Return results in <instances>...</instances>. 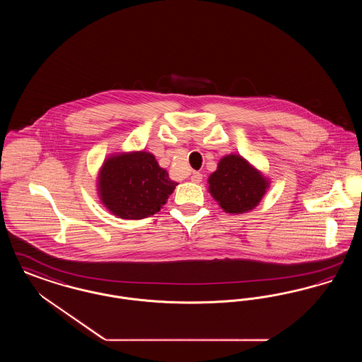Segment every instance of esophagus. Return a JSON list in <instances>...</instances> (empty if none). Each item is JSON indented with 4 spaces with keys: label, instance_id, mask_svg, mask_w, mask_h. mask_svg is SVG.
<instances>
[{
    "label": "esophagus",
    "instance_id": "esophagus-1",
    "mask_svg": "<svg viewBox=\"0 0 362 362\" xmlns=\"http://www.w3.org/2000/svg\"><path fill=\"white\" fill-rule=\"evenodd\" d=\"M191 182H194V183H199V182H202V173H192V175H191Z\"/></svg>",
    "mask_w": 362,
    "mask_h": 362
}]
</instances>
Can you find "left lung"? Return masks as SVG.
I'll return each instance as SVG.
<instances>
[{
	"instance_id": "obj_1",
	"label": "left lung",
	"mask_w": 362,
	"mask_h": 362,
	"mask_svg": "<svg viewBox=\"0 0 362 362\" xmlns=\"http://www.w3.org/2000/svg\"><path fill=\"white\" fill-rule=\"evenodd\" d=\"M210 194L228 213L241 214L258 205L267 182L243 157L225 156L209 177Z\"/></svg>"
}]
</instances>
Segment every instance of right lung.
Listing matches in <instances>:
<instances>
[{
    "instance_id": "1",
    "label": "right lung",
    "mask_w": 362,
    "mask_h": 362,
    "mask_svg": "<svg viewBox=\"0 0 362 362\" xmlns=\"http://www.w3.org/2000/svg\"><path fill=\"white\" fill-rule=\"evenodd\" d=\"M176 183L148 152L112 156L104 163L99 187L104 205L115 216L139 220L157 213Z\"/></svg>"
}]
</instances>
